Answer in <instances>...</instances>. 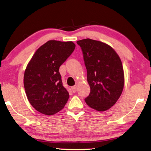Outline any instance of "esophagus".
<instances>
[{"label": "esophagus", "instance_id": "34e87169", "mask_svg": "<svg viewBox=\"0 0 151 151\" xmlns=\"http://www.w3.org/2000/svg\"><path fill=\"white\" fill-rule=\"evenodd\" d=\"M71 89H72V91L73 92V93H76V86H73V87L71 88Z\"/></svg>", "mask_w": 151, "mask_h": 151}]
</instances>
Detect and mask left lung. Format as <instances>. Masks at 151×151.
Returning <instances> with one entry per match:
<instances>
[{"label": "left lung", "instance_id": "1", "mask_svg": "<svg viewBox=\"0 0 151 151\" xmlns=\"http://www.w3.org/2000/svg\"><path fill=\"white\" fill-rule=\"evenodd\" d=\"M76 43L83 52L91 88L86 103L96 111H106L116 103L123 90L121 60L113 48L104 42L86 39Z\"/></svg>", "mask_w": 151, "mask_h": 151}]
</instances>
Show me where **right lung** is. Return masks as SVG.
<instances>
[{"mask_svg": "<svg viewBox=\"0 0 151 151\" xmlns=\"http://www.w3.org/2000/svg\"><path fill=\"white\" fill-rule=\"evenodd\" d=\"M75 48L72 41L48 40L32 56L24 72V86L28 100L37 111L52 115L67 103L69 93L58 70Z\"/></svg>", "mask_w": 151, "mask_h": 151, "instance_id": "add662e5", "label": "right lung"}]
</instances>
